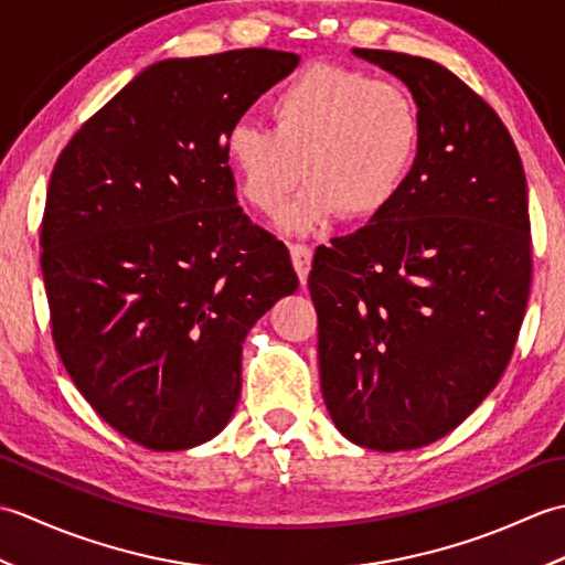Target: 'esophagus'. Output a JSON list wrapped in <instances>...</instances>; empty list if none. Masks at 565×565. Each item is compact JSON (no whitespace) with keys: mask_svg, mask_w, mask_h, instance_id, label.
Here are the masks:
<instances>
[{"mask_svg":"<svg viewBox=\"0 0 565 565\" xmlns=\"http://www.w3.org/2000/svg\"><path fill=\"white\" fill-rule=\"evenodd\" d=\"M289 252H291V262H294V269L298 274V279H301V284H306L308 281L310 259H313V249H310L308 245L294 243V245H289Z\"/></svg>","mask_w":565,"mask_h":565,"instance_id":"obj_1","label":"esophagus"}]
</instances>
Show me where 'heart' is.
Here are the masks:
<instances>
[{
  "mask_svg": "<svg viewBox=\"0 0 565 565\" xmlns=\"http://www.w3.org/2000/svg\"><path fill=\"white\" fill-rule=\"evenodd\" d=\"M274 128L235 121L225 158L252 209L274 215L296 186L310 184L279 218L284 233L306 235L342 215L369 223L386 213L423 150V114L403 84L359 67L313 63L269 102Z\"/></svg>",
  "mask_w": 565,
  "mask_h": 565,
  "instance_id": "heart-1",
  "label": "heart"
}]
</instances>
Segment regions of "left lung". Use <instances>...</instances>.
<instances>
[{
	"instance_id": "1",
	"label": "left lung",
	"mask_w": 565,
	"mask_h": 565,
	"mask_svg": "<svg viewBox=\"0 0 565 565\" xmlns=\"http://www.w3.org/2000/svg\"><path fill=\"white\" fill-rule=\"evenodd\" d=\"M354 55L405 82L425 134L398 201L316 249L320 388L347 439L403 451L449 435L498 386L530 298V203L505 124L454 72Z\"/></svg>"
}]
</instances>
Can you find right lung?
<instances>
[{"mask_svg": "<svg viewBox=\"0 0 565 565\" xmlns=\"http://www.w3.org/2000/svg\"><path fill=\"white\" fill-rule=\"evenodd\" d=\"M296 53L243 47L142 70L60 152L41 225L57 354L97 415L152 451L213 439L249 328L298 289L235 199L225 134Z\"/></svg>", "mask_w": 565, "mask_h": 565, "instance_id": "right-lung-1", "label": "right lung"}]
</instances>
